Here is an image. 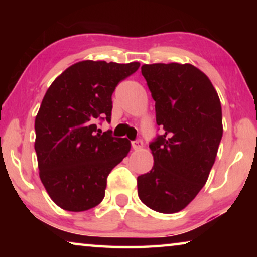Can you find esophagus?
<instances>
[{
    "instance_id": "34e87169",
    "label": "esophagus",
    "mask_w": 257,
    "mask_h": 257,
    "mask_svg": "<svg viewBox=\"0 0 257 257\" xmlns=\"http://www.w3.org/2000/svg\"><path fill=\"white\" fill-rule=\"evenodd\" d=\"M143 140L142 139H136V140H133L132 142V147H133V150H140V149H143Z\"/></svg>"
}]
</instances>
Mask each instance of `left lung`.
<instances>
[{
    "label": "left lung",
    "instance_id": "left-lung-1",
    "mask_svg": "<svg viewBox=\"0 0 257 257\" xmlns=\"http://www.w3.org/2000/svg\"><path fill=\"white\" fill-rule=\"evenodd\" d=\"M142 73L164 130L150 144L154 165L137 179L138 195L156 212L184 209L208 179L222 138V110L212 82L192 64H144Z\"/></svg>",
    "mask_w": 257,
    "mask_h": 257
}]
</instances>
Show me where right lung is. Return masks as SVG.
Listing matches in <instances>:
<instances>
[{
  "label": "right lung",
  "mask_w": 257,
  "mask_h": 257,
  "mask_svg": "<svg viewBox=\"0 0 257 257\" xmlns=\"http://www.w3.org/2000/svg\"><path fill=\"white\" fill-rule=\"evenodd\" d=\"M139 66L78 62L45 93L35 119V151L42 184L61 208L84 212L103 201L108 174L127 156L131 143L101 132L96 121H111L115 86Z\"/></svg>",
  "instance_id": "obj_1"
}]
</instances>
